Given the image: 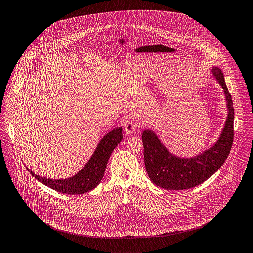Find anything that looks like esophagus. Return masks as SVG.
I'll return each mask as SVG.
<instances>
[{"mask_svg": "<svg viewBox=\"0 0 253 253\" xmlns=\"http://www.w3.org/2000/svg\"><path fill=\"white\" fill-rule=\"evenodd\" d=\"M138 124L133 121V120H127L126 121L125 125H124V127H125V131L126 134L128 135H131L133 134L135 131H136V128H137Z\"/></svg>", "mask_w": 253, "mask_h": 253, "instance_id": "esophagus-1", "label": "esophagus"}]
</instances>
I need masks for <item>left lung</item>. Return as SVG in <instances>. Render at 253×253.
<instances>
[{
    "instance_id": "left-lung-1",
    "label": "left lung",
    "mask_w": 253,
    "mask_h": 253,
    "mask_svg": "<svg viewBox=\"0 0 253 253\" xmlns=\"http://www.w3.org/2000/svg\"><path fill=\"white\" fill-rule=\"evenodd\" d=\"M212 75L225 94L228 115L220 137L212 147L193 158L184 159L172 155L156 133L146 129L142 133L146 171L153 184L165 189H187L204 183L227 160L234 139V107L223 73L216 67Z\"/></svg>"
}]
</instances>
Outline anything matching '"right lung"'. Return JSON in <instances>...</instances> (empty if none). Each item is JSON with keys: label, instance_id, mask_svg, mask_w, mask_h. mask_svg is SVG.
Here are the masks:
<instances>
[{"label": "right lung", "instance_id": "1", "mask_svg": "<svg viewBox=\"0 0 253 253\" xmlns=\"http://www.w3.org/2000/svg\"><path fill=\"white\" fill-rule=\"evenodd\" d=\"M122 140V127H117L111 130L100 140L87 164L77 174L69 179H47L36 175L29 168H27V170L38 181L58 192L73 195L82 194L91 191L101 182L111 153Z\"/></svg>", "mask_w": 253, "mask_h": 253}]
</instances>
